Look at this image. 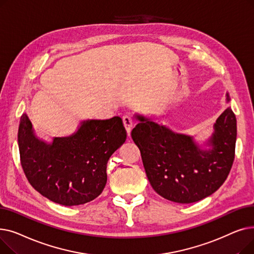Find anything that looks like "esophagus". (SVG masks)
I'll return each instance as SVG.
<instances>
[{"label":"esophagus","mask_w":254,"mask_h":254,"mask_svg":"<svg viewBox=\"0 0 254 254\" xmlns=\"http://www.w3.org/2000/svg\"><path fill=\"white\" fill-rule=\"evenodd\" d=\"M123 123H124V126L127 131V135L129 136V132H130V129L132 127V126H134V120H132V118L128 115H126L123 117Z\"/></svg>","instance_id":"obj_1"}]
</instances>
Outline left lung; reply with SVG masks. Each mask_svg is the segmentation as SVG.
Wrapping results in <instances>:
<instances>
[{
  "label": "left lung",
  "instance_id": "8db88e82",
  "mask_svg": "<svg viewBox=\"0 0 254 254\" xmlns=\"http://www.w3.org/2000/svg\"><path fill=\"white\" fill-rule=\"evenodd\" d=\"M226 92V102H230ZM131 130L152 189L169 201L190 204L215 192L228 178L235 158L237 120L228 107L203 143L149 117L136 114Z\"/></svg>",
  "mask_w": 254,
  "mask_h": 254
}]
</instances>
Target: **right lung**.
I'll use <instances>...</instances> for the list:
<instances>
[{
	"mask_svg": "<svg viewBox=\"0 0 254 254\" xmlns=\"http://www.w3.org/2000/svg\"><path fill=\"white\" fill-rule=\"evenodd\" d=\"M127 140L120 117L80 123L66 137L46 142L30 118L20 117L17 142L21 167L33 188L50 201L77 206L99 196L107 182V163Z\"/></svg>",
	"mask_w": 254,
	"mask_h": 254,
	"instance_id": "obj_1",
	"label": "right lung"
}]
</instances>
